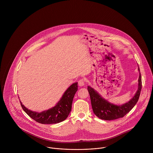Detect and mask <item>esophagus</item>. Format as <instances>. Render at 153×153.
Segmentation results:
<instances>
[{"label":"esophagus","instance_id":"obj_1","mask_svg":"<svg viewBox=\"0 0 153 153\" xmlns=\"http://www.w3.org/2000/svg\"><path fill=\"white\" fill-rule=\"evenodd\" d=\"M78 84L80 86H83L85 84V79H80L79 81H78Z\"/></svg>","mask_w":153,"mask_h":153}]
</instances>
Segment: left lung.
I'll use <instances>...</instances> for the list:
<instances>
[{
  "instance_id": "1",
  "label": "left lung",
  "mask_w": 153,
  "mask_h": 153,
  "mask_svg": "<svg viewBox=\"0 0 153 153\" xmlns=\"http://www.w3.org/2000/svg\"><path fill=\"white\" fill-rule=\"evenodd\" d=\"M138 70L139 71H140L139 68ZM87 89L90 94L93 111L96 116L105 120L117 119L124 117L132 110V108L137 103L142 89L141 74L140 73H139V88L136 94L131 100L121 106H117L109 103L89 86Z\"/></svg>"
}]
</instances>
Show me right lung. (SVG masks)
<instances>
[{
  "label": "right lung",
  "instance_id": "right-lung-1",
  "mask_svg": "<svg viewBox=\"0 0 153 153\" xmlns=\"http://www.w3.org/2000/svg\"><path fill=\"white\" fill-rule=\"evenodd\" d=\"M77 82L72 84L65 92L62 97L53 108L42 113L31 111L20 105L24 111L33 120L42 124H53L59 123L66 119L71 110L74 96L77 91Z\"/></svg>",
  "mask_w": 153,
  "mask_h": 153
}]
</instances>
